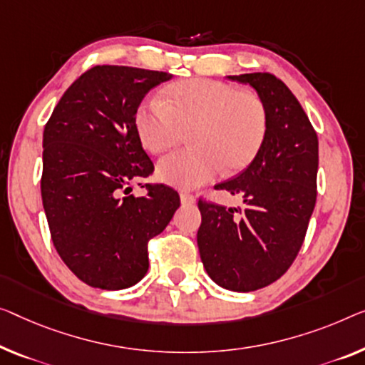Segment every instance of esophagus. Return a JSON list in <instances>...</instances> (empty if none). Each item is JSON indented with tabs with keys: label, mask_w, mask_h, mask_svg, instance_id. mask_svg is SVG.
<instances>
[{
	"label": "esophagus",
	"mask_w": 365,
	"mask_h": 365,
	"mask_svg": "<svg viewBox=\"0 0 365 365\" xmlns=\"http://www.w3.org/2000/svg\"><path fill=\"white\" fill-rule=\"evenodd\" d=\"M195 195H192V193H188V192H182L180 193V201H182V205H193L195 203Z\"/></svg>",
	"instance_id": "esophagus-1"
}]
</instances>
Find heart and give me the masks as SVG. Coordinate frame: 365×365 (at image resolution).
Instances as JSON below:
<instances>
[{"label": "heart", "instance_id": "obj_1", "mask_svg": "<svg viewBox=\"0 0 365 365\" xmlns=\"http://www.w3.org/2000/svg\"><path fill=\"white\" fill-rule=\"evenodd\" d=\"M140 144L164 154L190 130L192 148L157 165V177L178 188H195L217 172L235 173L255 159L269 133V110L255 91L226 81L192 78L165 90L164 101L144 100L134 113Z\"/></svg>", "mask_w": 365, "mask_h": 365}]
</instances>
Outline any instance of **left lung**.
Here are the masks:
<instances>
[{"instance_id":"1","label":"left lung","mask_w":365,"mask_h":365,"mask_svg":"<svg viewBox=\"0 0 365 365\" xmlns=\"http://www.w3.org/2000/svg\"><path fill=\"white\" fill-rule=\"evenodd\" d=\"M254 86L269 110V133L255 159L215 187L241 195L242 208L198 200L200 257L217 285L254 292L290 269L317 203L318 135L290 88L275 75H231Z\"/></svg>"}]
</instances>
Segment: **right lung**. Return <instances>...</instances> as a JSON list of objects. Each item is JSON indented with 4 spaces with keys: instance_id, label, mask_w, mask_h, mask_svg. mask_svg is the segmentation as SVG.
Segmentation results:
<instances>
[{
    "instance_id": "1",
    "label": "right lung",
    "mask_w": 365,
    "mask_h": 365,
    "mask_svg": "<svg viewBox=\"0 0 365 365\" xmlns=\"http://www.w3.org/2000/svg\"><path fill=\"white\" fill-rule=\"evenodd\" d=\"M173 77L124 65H96L68 86L43 128L41 195L56 251L86 285L121 290L149 269L148 244L180 206L134 128V113L154 86Z\"/></svg>"
}]
</instances>
